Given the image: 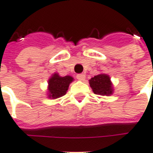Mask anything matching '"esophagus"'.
<instances>
[{
    "label": "esophagus",
    "instance_id": "1",
    "mask_svg": "<svg viewBox=\"0 0 153 153\" xmlns=\"http://www.w3.org/2000/svg\"><path fill=\"white\" fill-rule=\"evenodd\" d=\"M85 77H86V75L84 74V73H81V74H78L76 76V78L78 79L79 81H84Z\"/></svg>",
    "mask_w": 153,
    "mask_h": 153
}]
</instances>
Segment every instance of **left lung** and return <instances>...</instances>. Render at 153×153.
Listing matches in <instances>:
<instances>
[{"label":"left lung","mask_w":153,"mask_h":153,"mask_svg":"<svg viewBox=\"0 0 153 153\" xmlns=\"http://www.w3.org/2000/svg\"><path fill=\"white\" fill-rule=\"evenodd\" d=\"M89 84L95 94L109 96L113 92L112 83L110 76L107 74H99L89 80Z\"/></svg>","instance_id":"obj_1"}]
</instances>
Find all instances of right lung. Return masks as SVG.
Listing matches in <instances>:
<instances>
[{"label":"right lung","mask_w":153,"mask_h":153,"mask_svg":"<svg viewBox=\"0 0 153 153\" xmlns=\"http://www.w3.org/2000/svg\"><path fill=\"white\" fill-rule=\"evenodd\" d=\"M73 80L71 76H60L57 73H54L48 80V97L56 99L64 96Z\"/></svg>","instance_id":"1"}]
</instances>
